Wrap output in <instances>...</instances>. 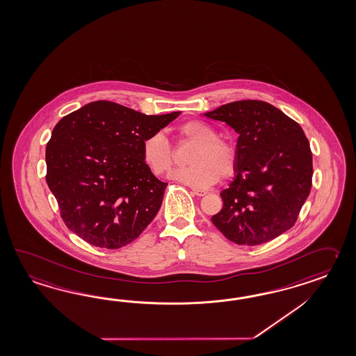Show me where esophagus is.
I'll return each mask as SVG.
<instances>
[{"mask_svg": "<svg viewBox=\"0 0 356 356\" xmlns=\"http://www.w3.org/2000/svg\"><path fill=\"white\" fill-rule=\"evenodd\" d=\"M193 194H195L197 197H203L207 194V191H203V189H193Z\"/></svg>", "mask_w": 356, "mask_h": 356, "instance_id": "34e87169", "label": "esophagus"}]
</instances>
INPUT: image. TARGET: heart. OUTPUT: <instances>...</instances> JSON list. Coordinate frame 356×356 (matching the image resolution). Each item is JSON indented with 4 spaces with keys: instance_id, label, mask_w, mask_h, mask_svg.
I'll return each mask as SVG.
<instances>
[{
    "instance_id": "1",
    "label": "heart",
    "mask_w": 356,
    "mask_h": 356,
    "mask_svg": "<svg viewBox=\"0 0 356 356\" xmlns=\"http://www.w3.org/2000/svg\"><path fill=\"white\" fill-rule=\"evenodd\" d=\"M180 143H194L188 162L191 165L175 171L171 177L193 188H206L230 179L239 162L238 147L232 140L217 136V131L206 122L191 120L176 127ZM143 161L156 176L167 175L175 162V152L165 135L156 132L143 143Z\"/></svg>"
}]
</instances>
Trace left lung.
<instances>
[{
  "label": "left lung",
  "mask_w": 356,
  "mask_h": 356,
  "mask_svg": "<svg viewBox=\"0 0 356 356\" xmlns=\"http://www.w3.org/2000/svg\"><path fill=\"white\" fill-rule=\"evenodd\" d=\"M238 138L239 162L213 225L232 242L259 245L295 225L312 184V154L301 126L261 100H239L204 114Z\"/></svg>",
  "instance_id": "1"
}]
</instances>
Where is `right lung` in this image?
<instances>
[{
    "mask_svg": "<svg viewBox=\"0 0 356 356\" xmlns=\"http://www.w3.org/2000/svg\"><path fill=\"white\" fill-rule=\"evenodd\" d=\"M179 114L147 115L100 100L56 123L46 145V182L70 232L108 250L143 233L167 186L144 163L143 143Z\"/></svg>",
    "mask_w": 356,
    "mask_h": 356,
    "instance_id": "obj_1",
    "label": "right lung"
}]
</instances>
